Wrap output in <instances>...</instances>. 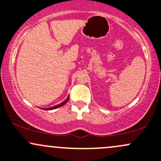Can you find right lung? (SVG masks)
I'll return each mask as SVG.
<instances>
[{"mask_svg": "<svg viewBox=\"0 0 161 161\" xmlns=\"http://www.w3.org/2000/svg\"><path fill=\"white\" fill-rule=\"evenodd\" d=\"M69 96H68V97L67 98H66L65 101H64V102H62L61 104H57V105H56V106H53V107H52V108H44V110H53V109H56V108H60V107H61V106H63V105H64L66 104V102H67L68 101V100H69Z\"/></svg>", "mask_w": 161, "mask_h": 161, "instance_id": "1", "label": "right lung"}]
</instances>
